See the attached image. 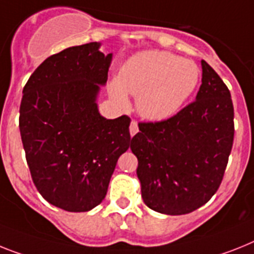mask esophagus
I'll use <instances>...</instances> for the list:
<instances>
[{
    "instance_id": "1",
    "label": "esophagus",
    "mask_w": 254,
    "mask_h": 254,
    "mask_svg": "<svg viewBox=\"0 0 254 254\" xmlns=\"http://www.w3.org/2000/svg\"><path fill=\"white\" fill-rule=\"evenodd\" d=\"M129 131H130V135H135L138 133V124L137 121H131L130 123V127H129Z\"/></svg>"
}]
</instances>
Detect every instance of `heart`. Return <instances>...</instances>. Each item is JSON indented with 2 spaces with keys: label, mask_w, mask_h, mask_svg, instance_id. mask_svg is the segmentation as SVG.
Segmentation results:
<instances>
[{
  "label": "heart",
  "mask_w": 254,
  "mask_h": 254,
  "mask_svg": "<svg viewBox=\"0 0 254 254\" xmlns=\"http://www.w3.org/2000/svg\"><path fill=\"white\" fill-rule=\"evenodd\" d=\"M200 69L191 61L167 51L148 50L133 55L123 64L119 78L110 82V93L121 106L129 104L127 93L137 95V111L150 121H164L181 110L199 82Z\"/></svg>",
  "instance_id": "heart-1"
}]
</instances>
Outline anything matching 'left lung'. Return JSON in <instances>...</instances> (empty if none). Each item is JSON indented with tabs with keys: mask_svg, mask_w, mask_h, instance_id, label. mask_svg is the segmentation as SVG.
Masks as SVG:
<instances>
[{
	"mask_svg": "<svg viewBox=\"0 0 254 254\" xmlns=\"http://www.w3.org/2000/svg\"><path fill=\"white\" fill-rule=\"evenodd\" d=\"M201 69L195 102L168 120L139 124L131 139L142 199L163 214H187L208 203L222 182L231 152V94L205 61Z\"/></svg>",
	"mask_w": 254,
	"mask_h": 254,
	"instance_id": "obj_1",
	"label": "left lung"
}]
</instances>
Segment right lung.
I'll return each instance as SVG.
<instances>
[{"label":"right lung","instance_id":"add662e5","mask_svg":"<svg viewBox=\"0 0 254 254\" xmlns=\"http://www.w3.org/2000/svg\"><path fill=\"white\" fill-rule=\"evenodd\" d=\"M101 45L51 55L23 89L19 129L32 180L45 200L67 212H89L103 201L130 142L129 117L110 120L98 110L112 62Z\"/></svg>","mask_w":254,"mask_h":254}]
</instances>
